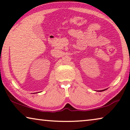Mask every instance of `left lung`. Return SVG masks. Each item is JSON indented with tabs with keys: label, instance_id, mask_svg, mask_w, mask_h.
<instances>
[{
	"label": "left lung",
	"instance_id": "1",
	"mask_svg": "<svg viewBox=\"0 0 130 130\" xmlns=\"http://www.w3.org/2000/svg\"><path fill=\"white\" fill-rule=\"evenodd\" d=\"M104 90H105V89H104V90H101V92H102V91H104Z\"/></svg>",
	"mask_w": 130,
	"mask_h": 130
}]
</instances>
